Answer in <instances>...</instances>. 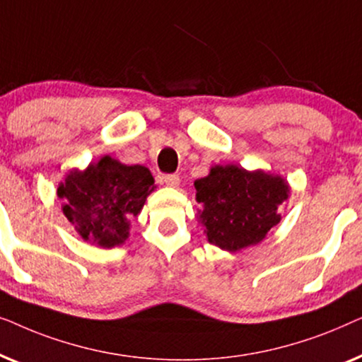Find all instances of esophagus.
<instances>
[{
	"mask_svg": "<svg viewBox=\"0 0 362 362\" xmlns=\"http://www.w3.org/2000/svg\"><path fill=\"white\" fill-rule=\"evenodd\" d=\"M180 176L177 175H165L163 176V182H165L166 186H173V187H176L177 185H180Z\"/></svg>",
	"mask_w": 362,
	"mask_h": 362,
	"instance_id": "obj_1",
	"label": "esophagus"
}]
</instances>
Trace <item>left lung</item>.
I'll list each match as a JSON object with an SVG mask.
<instances>
[{
	"instance_id": "left-lung-1",
	"label": "left lung",
	"mask_w": 362,
	"mask_h": 362,
	"mask_svg": "<svg viewBox=\"0 0 362 362\" xmlns=\"http://www.w3.org/2000/svg\"><path fill=\"white\" fill-rule=\"evenodd\" d=\"M194 187L207 240L229 252L259 244L280 222L276 209L288 197L281 177L234 165L212 168Z\"/></svg>"
}]
</instances>
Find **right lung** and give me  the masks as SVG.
<instances>
[{
  "instance_id": "obj_1",
  "label": "right lung",
  "mask_w": 362,
  "mask_h": 362,
  "mask_svg": "<svg viewBox=\"0 0 362 362\" xmlns=\"http://www.w3.org/2000/svg\"><path fill=\"white\" fill-rule=\"evenodd\" d=\"M153 182L148 168L127 166L103 156L83 173H71L59 186L57 196L64 202V214L78 234L110 249L125 242L130 219L141 211Z\"/></svg>"
}]
</instances>
